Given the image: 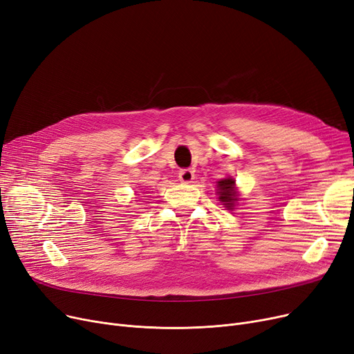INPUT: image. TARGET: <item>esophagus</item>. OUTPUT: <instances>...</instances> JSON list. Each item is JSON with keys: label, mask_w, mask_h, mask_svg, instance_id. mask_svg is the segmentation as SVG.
Returning a JSON list of instances; mask_svg holds the SVG:
<instances>
[{"label": "esophagus", "mask_w": 354, "mask_h": 354, "mask_svg": "<svg viewBox=\"0 0 354 354\" xmlns=\"http://www.w3.org/2000/svg\"><path fill=\"white\" fill-rule=\"evenodd\" d=\"M194 178H195V174L192 169H182L179 172V180L182 183H191L194 180Z\"/></svg>", "instance_id": "34e87169"}]
</instances>
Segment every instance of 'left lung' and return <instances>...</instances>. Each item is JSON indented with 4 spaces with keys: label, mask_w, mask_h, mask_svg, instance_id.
<instances>
[{
    "label": "left lung",
    "mask_w": 354,
    "mask_h": 354,
    "mask_svg": "<svg viewBox=\"0 0 354 354\" xmlns=\"http://www.w3.org/2000/svg\"><path fill=\"white\" fill-rule=\"evenodd\" d=\"M218 188V195H219V201L224 202L225 208L228 209H234L235 202L238 201L236 198V192H235V180L232 178H227V179H221L216 185Z\"/></svg>",
    "instance_id": "1"
}]
</instances>
